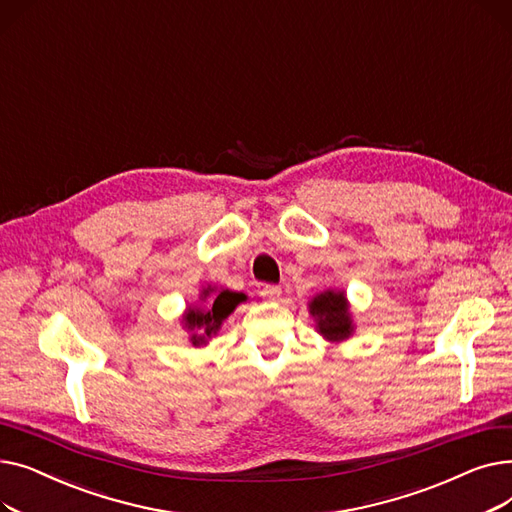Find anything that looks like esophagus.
<instances>
[{"instance_id":"esophagus-1","label":"esophagus","mask_w":512,"mask_h":512,"mask_svg":"<svg viewBox=\"0 0 512 512\" xmlns=\"http://www.w3.org/2000/svg\"><path fill=\"white\" fill-rule=\"evenodd\" d=\"M259 294L263 299H267V301H278L280 297H282V288L280 286H274V284H265L261 290H259Z\"/></svg>"}]
</instances>
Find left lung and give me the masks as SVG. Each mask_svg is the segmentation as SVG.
<instances>
[{"instance_id":"1","label":"left lung","mask_w":512,"mask_h":512,"mask_svg":"<svg viewBox=\"0 0 512 512\" xmlns=\"http://www.w3.org/2000/svg\"><path fill=\"white\" fill-rule=\"evenodd\" d=\"M309 313L315 319L317 332L330 342H342L351 338L355 332L353 315L348 309V301L344 290H324L309 303Z\"/></svg>"}]
</instances>
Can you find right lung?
Segmentation results:
<instances>
[{
    "mask_svg": "<svg viewBox=\"0 0 512 512\" xmlns=\"http://www.w3.org/2000/svg\"><path fill=\"white\" fill-rule=\"evenodd\" d=\"M211 291L215 290L209 286L201 294V301L209 299L205 305L188 307L186 313L182 315V324H184L186 332H191V344L193 346L207 344V340L211 336L218 334V330L224 324V319L236 309V305H240L242 301H247V294L232 292L228 288L218 290L213 298L210 297Z\"/></svg>",
    "mask_w": 512,
    "mask_h": 512,
    "instance_id": "obj_1",
    "label": "right lung"
}]
</instances>
